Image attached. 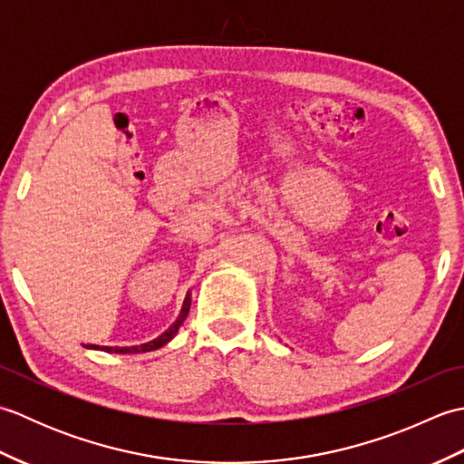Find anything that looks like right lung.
<instances>
[{
  "instance_id": "obj_1",
  "label": "right lung",
  "mask_w": 464,
  "mask_h": 464,
  "mask_svg": "<svg viewBox=\"0 0 464 464\" xmlns=\"http://www.w3.org/2000/svg\"><path fill=\"white\" fill-rule=\"evenodd\" d=\"M189 309H191V293L185 295V301H183V307H181V313L179 317L175 319V323L171 324L169 329H167L165 333H161L160 337L150 341V343H143V344H135V347H100V344H90L87 349H95V351H105V353H115V354H135V353H150V351H155V349H161L163 344L169 343L177 331H179V327L183 324V321L187 319V314H189Z\"/></svg>"
}]
</instances>
